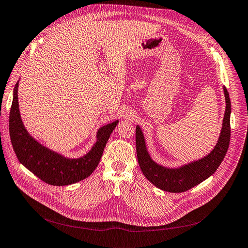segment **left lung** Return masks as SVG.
Masks as SVG:
<instances>
[{
	"instance_id": "1",
	"label": "left lung",
	"mask_w": 248,
	"mask_h": 248,
	"mask_svg": "<svg viewBox=\"0 0 248 248\" xmlns=\"http://www.w3.org/2000/svg\"><path fill=\"white\" fill-rule=\"evenodd\" d=\"M223 91L227 107L220 137L215 148L204 158L185 164L181 168H164L153 161L147 151L144 134L140 126H137L136 144L140 168L144 176L156 187L169 192H184L213 175L218 169L227 154L231 139V100L226 87H223Z\"/></svg>"
}]
</instances>
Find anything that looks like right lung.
Returning <instances> with one entry per match:
<instances>
[{"label": "right lung", "mask_w": 248, "mask_h": 248, "mask_svg": "<svg viewBox=\"0 0 248 248\" xmlns=\"http://www.w3.org/2000/svg\"><path fill=\"white\" fill-rule=\"evenodd\" d=\"M17 87L18 82H16L13 92L9 132L13 150L19 162L42 181L50 185H70L88 178L98 166L104 147L119 121L99 128L97 141L85 156L76 159L66 158L42 146L28 133L20 118Z\"/></svg>", "instance_id": "obj_1"}]
</instances>
